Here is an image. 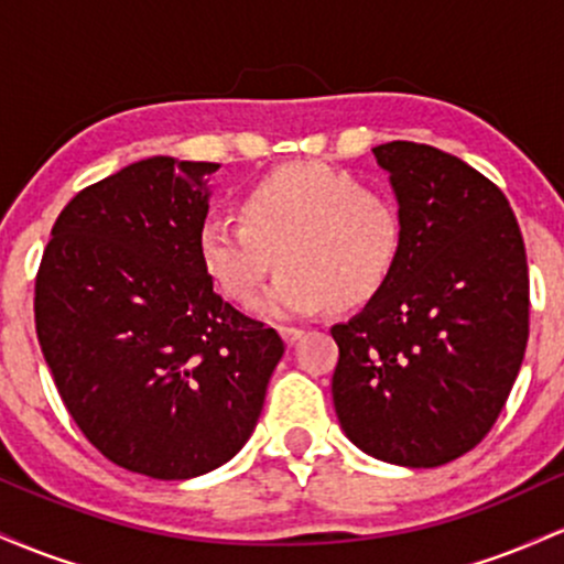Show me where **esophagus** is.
Listing matches in <instances>:
<instances>
[{
  "label": "esophagus",
  "instance_id": "1",
  "mask_svg": "<svg viewBox=\"0 0 564 564\" xmlns=\"http://www.w3.org/2000/svg\"><path fill=\"white\" fill-rule=\"evenodd\" d=\"M302 334H304L302 328H296V326H281V336L286 339V345H294V341H300Z\"/></svg>",
  "mask_w": 564,
  "mask_h": 564
}]
</instances>
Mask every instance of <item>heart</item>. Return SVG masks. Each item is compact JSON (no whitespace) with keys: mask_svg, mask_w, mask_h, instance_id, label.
Returning a JSON list of instances; mask_svg holds the SVG:
<instances>
[{"mask_svg":"<svg viewBox=\"0 0 564 564\" xmlns=\"http://www.w3.org/2000/svg\"><path fill=\"white\" fill-rule=\"evenodd\" d=\"M241 219L212 215L198 230L206 275L230 302L251 307L286 264L262 310L307 315L358 307L390 281L403 249V217L390 193L358 187L323 164H289L254 180L238 200Z\"/></svg>","mask_w":564,"mask_h":564,"instance_id":"obj_1","label":"heart"}]
</instances>
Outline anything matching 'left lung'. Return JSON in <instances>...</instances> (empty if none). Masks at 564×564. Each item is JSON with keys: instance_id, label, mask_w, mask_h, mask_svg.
Listing matches in <instances>:
<instances>
[{"instance_id": "obj_1", "label": "left lung", "mask_w": 564, "mask_h": 564, "mask_svg": "<svg viewBox=\"0 0 564 564\" xmlns=\"http://www.w3.org/2000/svg\"><path fill=\"white\" fill-rule=\"evenodd\" d=\"M403 249L364 313L332 328L345 435L381 462L440 467L488 435L525 358L528 257L501 187L432 145L373 148Z\"/></svg>"}]
</instances>
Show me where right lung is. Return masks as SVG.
<instances>
[{"instance_id": "1", "label": "right lung", "mask_w": 564, "mask_h": 564, "mask_svg": "<svg viewBox=\"0 0 564 564\" xmlns=\"http://www.w3.org/2000/svg\"><path fill=\"white\" fill-rule=\"evenodd\" d=\"M217 166L153 156L84 187L36 273V336L68 413L108 462L156 480L243 448L286 349L200 264Z\"/></svg>"}]
</instances>
